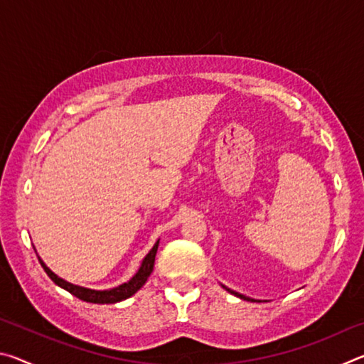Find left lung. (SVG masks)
Instances as JSON below:
<instances>
[{
  "label": "left lung",
  "mask_w": 364,
  "mask_h": 364,
  "mask_svg": "<svg viewBox=\"0 0 364 364\" xmlns=\"http://www.w3.org/2000/svg\"><path fill=\"white\" fill-rule=\"evenodd\" d=\"M228 291H230V289H228ZM231 294H234L236 295V297H241V299H244V300H250V299H247V297H244V295H241V294H237V292H234V291H230Z\"/></svg>",
  "instance_id": "obj_1"
}]
</instances>
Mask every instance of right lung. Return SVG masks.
<instances>
[{
  "instance_id": "add662e5",
  "label": "right lung",
  "mask_w": 364,
  "mask_h": 364,
  "mask_svg": "<svg viewBox=\"0 0 364 364\" xmlns=\"http://www.w3.org/2000/svg\"><path fill=\"white\" fill-rule=\"evenodd\" d=\"M157 247H159V241L151 249L149 254L144 257V260H143V263H141L138 273L134 274L130 281L123 282V284L119 287L109 289V291H91V289H85V287H80L75 284H70V282L58 278V276L54 274L45 263H43V260H40V258L38 260L41 263L43 269L46 271V274L53 279L54 284H58L59 287L65 289L67 292L75 295L77 299L83 300V301H90V304H117V301H122L128 297H132L133 294H136L139 289L144 286V282L147 281V278H149L152 269H154V262H156Z\"/></svg>"
}]
</instances>
